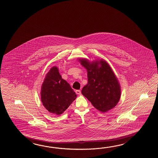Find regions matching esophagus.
I'll use <instances>...</instances> for the list:
<instances>
[{"label":"esophagus","mask_w":158,"mask_h":158,"mask_svg":"<svg viewBox=\"0 0 158 158\" xmlns=\"http://www.w3.org/2000/svg\"><path fill=\"white\" fill-rule=\"evenodd\" d=\"M76 93L78 94V95H80L81 90H76Z\"/></svg>","instance_id":"34e87169"}]
</instances>
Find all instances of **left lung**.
<instances>
[{
	"label": "left lung",
	"instance_id": "left-lung-1",
	"mask_svg": "<svg viewBox=\"0 0 158 158\" xmlns=\"http://www.w3.org/2000/svg\"><path fill=\"white\" fill-rule=\"evenodd\" d=\"M78 60L87 73L88 82L82 90V95L102 113L114 108L121 97V86L110 65L103 59Z\"/></svg>",
	"mask_w": 158,
	"mask_h": 158
}]
</instances>
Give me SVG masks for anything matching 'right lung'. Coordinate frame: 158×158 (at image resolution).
Listing matches in <instances>:
<instances>
[{
    "mask_svg": "<svg viewBox=\"0 0 158 158\" xmlns=\"http://www.w3.org/2000/svg\"><path fill=\"white\" fill-rule=\"evenodd\" d=\"M56 66L51 68L41 86L40 99L51 114H62L76 99L77 95L70 85L63 79Z\"/></svg>",
    "mask_w": 158,
    "mask_h": 158,
    "instance_id": "1",
    "label": "right lung"
}]
</instances>
